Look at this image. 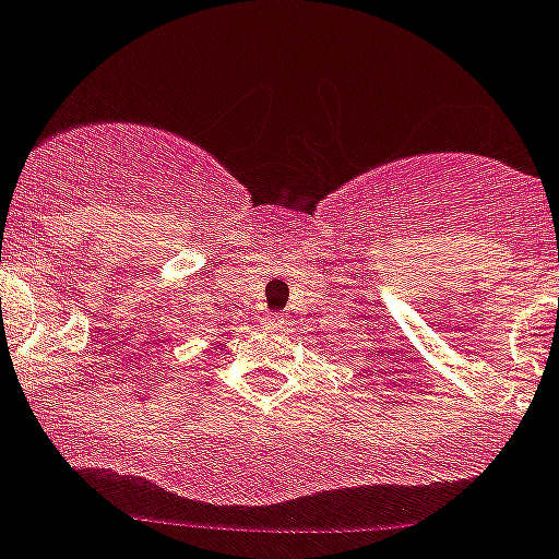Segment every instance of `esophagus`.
<instances>
[{
  "instance_id": "esophagus-1",
  "label": "esophagus",
  "mask_w": 559,
  "mask_h": 559,
  "mask_svg": "<svg viewBox=\"0 0 559 559\" xmlns=\"http://www.w3.org/2000/svg\"><path fill=\"white\" fill-rule=\"evenodd\" d=\"M264 326L270 329V332H281V329H284V314H264Z\"/></svg>"
}]
</instances>
